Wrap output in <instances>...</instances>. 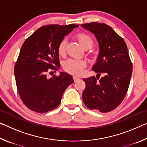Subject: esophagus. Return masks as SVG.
<instances>
[{"label":"esophagus","instance_id":"34e87169","mask_svg":"<svg viewBox=\"0 0 147 147\" xmlns=\"http://www.w3.org/2000/svg\"><path fill=\"white\" fill-rule=\"evenodd\" d=\"M73 79H74V82H76V81L80 79V78H79V77H78V76H73Z\"/></svg>","mask_w":147,"mask_h":147}]
</instances>
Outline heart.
Masks as SVG:
<instances>
[{
	"instance_id": "heart-1",
	"label": "heart",
	"mask_w": 147,
	"mask_h": 147,
	"mask_svg": "<svg viewBox=\"0 0 147 147\" xmlns=\"http://www.w3.org/2000/svg\"><path fill=\"white\" fill-rule=\"evenodd\" d=\"M76 38L84 49H90L94 44L93 39L88 34L80 32L76 34ZM67 39L64 38L59 42L58 47V53L60 56H64L66 53ZM86 67V62L82 59H69L63 63L64 70L71 74L79 75Z\"/></svg>"
}]
</instances>
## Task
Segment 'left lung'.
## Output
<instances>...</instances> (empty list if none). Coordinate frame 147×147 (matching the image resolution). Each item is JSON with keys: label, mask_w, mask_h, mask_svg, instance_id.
<instances>
[{"label": "left lung", "mask_w": 147, "mask_h": 147, "mask_svg": "<svg viewBox=\"0 0 147 147\" xmlns=\"http://www.w3.org/2000/svg\"><path fill=\"white\" fill-rule=\"evenodd\" d=\"M81 26L93 32L97 39L99 55L92 69L97 75L104 74L100 79L94 76L84 78V103L89 109L109 112L120 105L130 85L132 63L127 46L108 24L93 22Z\"/></svg>", "instance_id": "8db88e82"}]
</instances>
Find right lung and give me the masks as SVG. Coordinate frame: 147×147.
<instances>
[{"instance_id":"add662e5","label":"right lung","mask_w":147,"mask_h":147,"mask_svg":"<svg viewBox=\"0 0 147 147\" xmlns=\"http://www.w3.org/2000/svg\"><path fill=\"white\" fill-rule=\"evenodd\" d=\"M79 24H49L41 26L21 47L14 67L20 98L27 108L43 113L57 108L62 95L73 83L71 75L60 73L48 78L60 67L58 47L65 36Z\"/></svg>"}]
</instances>
